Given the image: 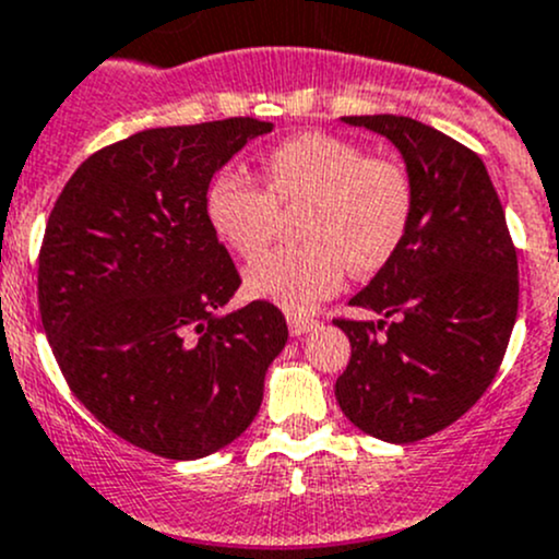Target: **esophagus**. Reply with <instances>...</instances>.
<instances>
[{"label": "esophagus", "mask_w": 559, "mask_h": 559, "mask_svg": "<svg viewBox=\"0 0 559 559\" xmlns=\"http://www.w3.org/2000/svg\"><path fill=\"white\" fill-rule=\"evenodd\" d=\"M286 324H289V332L292 335H306V332H311L316 326V319L311 316H302V313H286Z\"/></svg>", "instance_id": "34e87169"}]
</instances>
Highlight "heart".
Wrapping results in <instances>:
<instances>
[{
  "label": "heart",
  "instance_id": "heart-1",
  "mask_svg": "<svg viewBox=\"0 0 559 559\" xmlns=\"http://www.w3.org/2000/svg\"><path fill=\"white\" fill-rule=\"evenodd\" d=\"M414 178L392 156H368L354 140L302 132L264 156V186L238 167L213 175L205 218L240 259H257L275 238L281 211H297V246L251 264V295L306 311L341 289L346 270L373 275L392 262L414 218Z\"/></svg>",
  "mask_w": 559,
  "mask_h": 559
}]
</instances>
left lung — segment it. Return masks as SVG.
<instances>
[{"label": "left lung", "mask_w": 559, "mask_h": 559, "mask_svg": "<svg viewBox=\"0 0 559 559\" xmlns=\"http://www.w3.org/2000/svg\"><path fill=\"white\" fill-rule=\"evenodd\" d=\"M384 134L414 178L408 235L352 297L381 321H335L352 359L335 381L343 414L368 436L414 443L487 392L520 308V264L487 167L449 134L405 116H343Z\"/></svg>", "instance_id": "8db88e82"}]
</instances>
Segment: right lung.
<instances>
[{
  "instance_id": "1",
  "label": "right lung",
  "mask_w": 559,
  "mask_h": 559,
  "mask_svg": "<svg viewBox=\"0 0 559 559\" xmlns=\"http://www.w3.org/2000/svg\"><path fill=\"white\" fill-rule=\"evenodd\" d=\"M270 121L145 129L88 156L39 246V319L75 397L123 441L167 460L233 443L257 416L286 319L253 300L216 316L240 273L205 218L224 162Z\"/></svg>"
}]
</instances>
